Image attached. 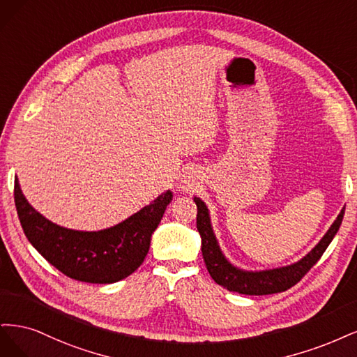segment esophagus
Listing matches in <instances>:
<instances>
[{
	"label": "esophagus",
	"mask_w": 357,
	"mask_h": 357,
	"mask_svg": "<svg viewBox=\"0 0 357 357\" xmlns=\"http://www.w3.org/2000/svg\"><path fill=\"white\" fill-rule=\"evenodd\" d=\"M194 187H195V181H194V178L192 176H183V179H182V182H181V191H185V192H188V191H192L194 190Z\"/></svg>",
	"instance_id": "34e87169"
}]
</instances>
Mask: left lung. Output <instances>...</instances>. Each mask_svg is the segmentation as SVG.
<instances>
[{"label": "left lung", "instance_id": "8db88e82", "mask_svg": "<svg viewBox=\"0 0 357 357\" xmlns=\"http://www.w3.org/2000/svg\"><path fill=\"white\" fill-rule=\"evenodd\" d=\"M197 204V229L202 237V254L206 267L211 274V278L221 284L225 289L243 294V295H270L287 291L289 287L300 282L304 275L310 271L314 264L324 255V252L329 246L332 238L335 237L337 231L344 218L342 208L337 220L333 221L328 233L321 237V240L314 246L312 252L292 266H286L280 268L264 270V271H245L231 266L224 257L220 246H218L216 237L211 225L209 211L206 204L199 199L194 197Z\"/></svg>", "mask_w": 357, "mask_h": 357}]
</instances>
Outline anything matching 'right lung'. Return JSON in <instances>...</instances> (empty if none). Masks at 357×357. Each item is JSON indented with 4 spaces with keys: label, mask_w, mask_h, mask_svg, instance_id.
<instances>
[{
    "label": "right lung",
    "mask_w": 357,
    "mask_h": 357,
    "mask_svg": "<svg viewBox=\"0 0 357 357\" xmlns=\"http://www.w3.org/2000/svg\"><path fill=\"white\" fill-rule=\"evenodd\" d=\"M172 197L170 191L163 192L116 227L75 231L45 220L26 202L15 179L16 211L31 245L68 278L87 283H116L137 270Z\"/></svg>",
    "instance_id": "add662e5"
}]
</instances>
